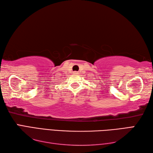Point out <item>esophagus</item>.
Segmentation results:
<instances>
[{
    "label": "esophagus",
    "instance_id": "1",
    "mask_svg": "<svg viewBox=\"0 0 153 153\" xmlns=\"http://www.w3.org/2000/svg\"><path fill=\"white\" fill-rule=\"evenodd\" d=\"M73 74H78V72H77V71H74Z\"/></svg>",
    "mask_w": 153,
    "mask_h": 153
}]
</instances>
